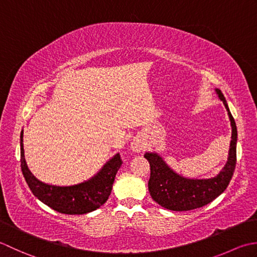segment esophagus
<instances>
[{"label":"esophagus","mask_w":257,"mask_h":257,"mask_svg":"<svg viewBox=\"0 0 257 257\" xmlns=\"http://www.w3.org/2000/svg\"><path fill=\"white\" fill-rule=\"evenodd\" d=\"M131 148H132V151L135 152V153H140V152H142L143 149L145 148V143L143 139L141 138V136H136V138L133 139L132 143H131Z\"/></svg>","instance_id":"34e87169"}]
</instances>
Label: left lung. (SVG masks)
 Returning <instances> with one entry per match:
<instances>
[{
    "label": "left lung",
    "instance_id": "left-lung-1",
    "mask_svg": "<svg viewBox=\"0 0 257 257\" xmlns=\"http://www.w3.org/2000/svg\"><path fill=\"white\" fill-rule=\"evenodd\" d=\"M219 99L224 103L232 126V140L225 166L211 179H187L177 174L155 152H146L144 158L151 166L149 191L153 200L162 207L171 211H191L211 203L226 190L236 165L237 128L229 112L223 93L215 88Z\"/></svg>",
    "mask_w": 257,
    "mask_h": 257
}]
</instances>
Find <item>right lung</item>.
<instances>
[{"label": "right lung", "mask_w": 257, "mask_h": 257, "mask_svg": "<svg viewBox=\"0 0 257 257\" xmlns=\"http://www.w3.org/2000/svg\"><path fill=\"white\" fill-rule=\"evenodd\" d=\"M21 169L30 190L45 205L63 214H86L102 206L111 194L116 173L122 165L119 154L107 161L92 179L72 186L50 185L39 181L26 165L23 149V130L20 136Z\"/></svg>", "instance_id": "obj_1"}]
</instances>
